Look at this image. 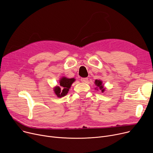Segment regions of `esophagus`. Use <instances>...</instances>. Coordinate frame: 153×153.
I'll list each match as a JSON object with an SVG mask.
<instances>
[{"instance_id":"34e87169","label":"esophagus","mask_w":153,"mask_h":153,"mask_svg":"<svg viewBox=\"0 0 153 153\" xmlns=\"http://www.w3.org/2000/svg\"><path fill=\"white\" fill-rule=\"evenodd\" d=\"M81 82H83V83H86V82H87V81H88V78H81Z\"/></svg>"}]
</instances>
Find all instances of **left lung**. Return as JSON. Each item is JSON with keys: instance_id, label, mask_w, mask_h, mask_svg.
<instances>
[{"instance_id": "obj_1", "label": "left lung", "mask_w": 153, "mask_h": 153, "mask_svg": "<svg viewBox=\"0 0 153 153\" xmlns=\"http://www.w3.org/2000/svg\"><path fill=\"white\" fill-rule=\"evenodd\" d=\"M95 84L96 85H97V87L95 88V89L98 90V89H99L102 93L105 91V88L103 87V85L102 84V81H100V80H97V79L95 80Z\"/></svg>"}]
</instances>
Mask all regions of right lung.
<instances>
[{"label":"right lung","mask_w":153,"mask_h":153,"mask_svg":"<svg viewBox=\"0 0 153 153\" xmlns=\"http://www.w3.org/2000/svg\"><path fill=\"white\" fill-rule=\"evenodd\" d=\"M75 81V79H69L66 77H63L59 80V86H56L54 88V92L58 97H62L65 96L70 89L72 84Z\"/></svg>","instance_id":"right-lung-1"}]
</instances>
